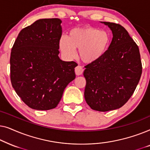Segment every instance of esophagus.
<instances>
[{
    "label": "esophagus",
    "instance_id": "obj_1",
    "mask_svg": "<svg viewBox=\"0 0 150 150\" xmlns=\"http://www.w3.org/2000/svg\"><path fill=\"white\" fill-rule=\"evenodd\" d=\"M83 70L84 69L83 67H82L81 66H80V65H78V66L75 67V73L77 76L81 75L83 72Z\"/></svg>",
    "mask_w": 150,
    "mask_h": 150
}]
</instances>
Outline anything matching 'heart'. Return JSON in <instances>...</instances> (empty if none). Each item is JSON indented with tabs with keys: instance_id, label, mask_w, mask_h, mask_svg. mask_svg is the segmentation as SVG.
<instances>
[{
	"instance_id": "1",
	"label": "heart",
	"mask_w": 150,
	"mask_h": 150,
	"mask_svg": "<svg viewBox=\"0 0 150 150\" xmlns=\"http://www.w3.org/2000/svg\"><path fill=\"white\" fill-rule=\"evenodd\" d=\"M110 42L109 34L104 30L93 27L76 28L69 31L68 38L61 37L59 46L63 54L70 59L75 57V49H78L82 61L90 63L103 56Z\"/></svg>"
}]
</instances>
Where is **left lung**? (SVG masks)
Instances as JSON below:
<instances>
[{
  "instance_id": "1",
  "label": "left lung",
  "mask_w": 150,
  "mask_h": 150,
  "mask_svg": "<svg viewBox=\"0 0 150 150\" xmlns=\"http://www.w3.org/2000/svg\"><path fill=\"white\" fill-rule=\"evenodd\" d=\"M110 28L112 42L98 60L85 67V99L93 110L122 107L134 93L142 74L139 47L119 24L101 22Z\"/></svg>"
}]
</instances>
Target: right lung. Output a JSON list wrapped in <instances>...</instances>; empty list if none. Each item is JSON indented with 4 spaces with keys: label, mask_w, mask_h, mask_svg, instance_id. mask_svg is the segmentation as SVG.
<instances>
[{
    "label": "right lung",
    "mask_w": 150,
    "mask_h": 150,
    "mask_svg": "<svg viewBox=\"0 0 150 150\" xmlns=\"http://www.w3.org/2000/svg\"><path fill=\"white\" fill-rule=\"evenodd\" d=\"M61 20H37L23 28L12 47L10 79L18 96L33 109L57 107L67 85L75 79L74 61L59 57Z\"/></svg>",
    "instance_id": "1"
}]
</instances>
